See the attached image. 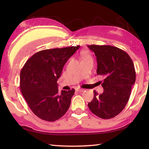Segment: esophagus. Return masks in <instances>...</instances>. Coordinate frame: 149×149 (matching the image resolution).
Segmentation results:
<instances>
[{
    "mask_svg": "<svg viewBox=\"0 0 149 149\" xmlns=\"http://www.w3.org/2000/svg\"><path fill=\"white\" fill-rule=\"evenodd\" d=\"M84 90V89H77V91H78V92H83Z\"/></svg>",
    "mask_w": 149,
    "mask_h": 149,
    "instance_id": "obj_1",
    "label": "esophagus"
}]
</instances>
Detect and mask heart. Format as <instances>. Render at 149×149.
Here are the masks:
<instances>
[{
  "label": "heart",
  "instance_id": "obj_1",
  "mask_svg": "<svg viewBox=\"0 0 149 149\" xmlns=\"http://www.w3.org/2000/svg\"><path fill=\"white\" fill-rule=\"evenodd\" d=\"M81 56L82 59L87 58H91L90 54L87 52H82L81 54Z\"/></svg>",
  "mask_w": 149,
  "mask_h": 149
}]
</instances>
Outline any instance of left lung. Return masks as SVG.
I'll list each match as a JSON object with an SVG mask.
<instances>
[{
    "label": "left lung",
    "instance_id": "left-lung-1",
    "mask_svg": "<svg viewBox=\"0 0 149 149\" xmlns=\"http://www.w3.org/2000/svg\"><path fill=\"white\" fill-rule=\"evenodd\" d=\"M97 58V74L105 77L102 83L104 92L93 91V100L88 107L94 115L110 119L124 109L136 81L132 60L127 52L111 45H88Z\"/></svg>",
    "mask_w": 149,
    "mask_h": 149
}]
</instances>
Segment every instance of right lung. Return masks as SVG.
I'll return each mask as SVG.
<instances>
[{"mask_svg": "<svg viewBox=\"0 0 149 149\" xmlns=\"http://www.w3.org/2000/svg\"><path fill=\"white\" fill-rule=\"evenodd\" d=\"M79 47L41 50L31 56L22 68V94L31 111L40 118L54 122L68 111L75 90L59 93L57 81L65 64Z\"/></svg>", "mask_w": 149, "mask_h": 149, "instance_id": "1", "label": "right lung"}]
</instances>
